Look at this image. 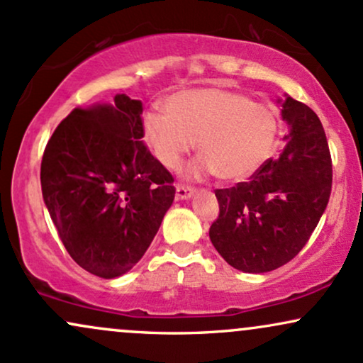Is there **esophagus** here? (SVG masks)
<instances>
[{
    "label": "esophagus",
    "instance_id": "1",
    "mask_svg": "<svg viewBox=\"0 0 363 363\" xmlns=\"http://www.w3.org/2000/svg\"><path fill=\"white\" fill-rule=\"evenodd\" d=\"M194 194H195L194 186L183 185V183H178V185H177V199H180V200L190 199Z\"/></svg>",
    "mask_w": 363,
    "mask_h": 363
}]
</instances>
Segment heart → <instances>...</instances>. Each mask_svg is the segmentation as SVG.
I'll return each mask as SVG.
<instances>
[{"mask_svg": "<svg viewBox=\"0 0 363 363\" xmlns=\"http://www.w3.org/2000/svg\"><path fill=\"white\" fill-rule=\"evenodd\" d=\"M166 110L144 113L143 138L168 169H177L197 140L203 169L223 182H241L257 173L279 144V113L245 93L186 89L169 96Z\"/></svg>", "mask_w": 363, "mask_h": 363, "instance_id": "b5f03b06", "label": "heart"}]
</instances>
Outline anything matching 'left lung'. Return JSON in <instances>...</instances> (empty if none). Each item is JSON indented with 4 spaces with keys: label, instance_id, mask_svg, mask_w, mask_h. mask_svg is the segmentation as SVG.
<instances>
[{
    "label": "left lung",
    "instance_id": "obj_1",
    "mask_svg": "<svg viewBox=\"0 0 363 363\" xmlns=\"http://www.w3.org/2000/svg\"><path fill=\"white\" fill-rule=\"evenodd\" d=\"M282 117L291 125L282 155L248 182L217 189L219 216L208 229L229 265L265 274L304 248L328 206L333 164L325 129L308 105L287 96Z\"/></svg>",
    "mask_w": 363,
    "mask_h": 363
}]
</instances>
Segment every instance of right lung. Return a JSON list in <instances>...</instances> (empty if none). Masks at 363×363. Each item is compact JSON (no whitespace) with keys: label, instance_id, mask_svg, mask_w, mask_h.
<instances>
[{"label":"right lung","instance_id":"add662e5","mask_svg":"<svg viewBox=\"0 0 363 363\" xmlns=\"http://www.w3.org/2000/svg\"><path fill=\"white\" fill-rule=\"evenodd\" d=\"M40 185L64 248L101 279L143 258L174 199L173 177L143 140V104L74 108L44 149Z\"/></svg>","mask_w":363,"mask_h":363}]
</instances>
